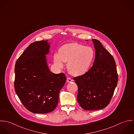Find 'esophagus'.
<instances>
[{
    "mask_svg": "<svg viewBox=\"0 0 134 134\" xmlns=\"http://www.w3.org/2000/svg\"><path fill=\"white\" fill-rule=\"evenodd\" d=\"M67 81L68 82H71L73 81V79H72L71 78L68 77V78H67Z\"/></svg>",
    "mask_w": 134,
    "mask_h": 134,
    "instance_id": "esophagus-1",
    "label": "esophagus"
}]
</instances>
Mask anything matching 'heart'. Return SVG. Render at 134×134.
I'll list each match as a JSON object with an SVG mask.
<instances>
[{
  "label": "heart",
  "instance_id": "1",
  "mask_svg": "<svg viewBox=\"0 0 134 134\" xmlns=\"http://www.w3.org/2000/svg\"><path fill=\"white\" fill-rule=\"evenodd\" d=\"M94 57L93 49L77 43H68L63 46L59 53L54 56L55 64L59 68L64 66V62L67 63V68L73 75L80 76L85 73Z\"/></svg>",
  "mask_w": 134,
  "mask_h": 134
}]
</instances>
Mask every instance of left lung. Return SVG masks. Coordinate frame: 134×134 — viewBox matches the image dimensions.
Wrapping results in <instances>:
<instances>
[{
	"mask_svg": "<svg viewBox=\"0 0 134 134\" xmlns=\"http://www.w3.org/2000/svg\"><path fill=\"white\" fill-rule=\"evenodd\" d=\"M92 41L95 49L94 64L84 75L74 78L78 87L77 100L85 110H97L107 107L118 81L113 56L99 40L94 39Z\"/></svg>",
	"mask_w": 134,
	"mask_h": 134,
	"instance_id": "8db88e82",
	"label": "left lung"
}]
</instances>
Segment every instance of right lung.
Wrapping results in <instances>:
<instances>
[{"label": "right lung", "mask_w": 134, "mask_h": 134, "mask_svg": "<svg viewBox=\"0 0 134 134\" xmlns=\"http://www.w3.org/2000/svg\"><path fill=\"white\" fill-rule=\"evenodd\" d=\"M48 41L31 43L15 65V91L24 107L35 113L53 111L66 80L64 74H54L48 67L46 55L50 52V45Z\"/></svg>", "instance_id": "1"}]
</instances>
